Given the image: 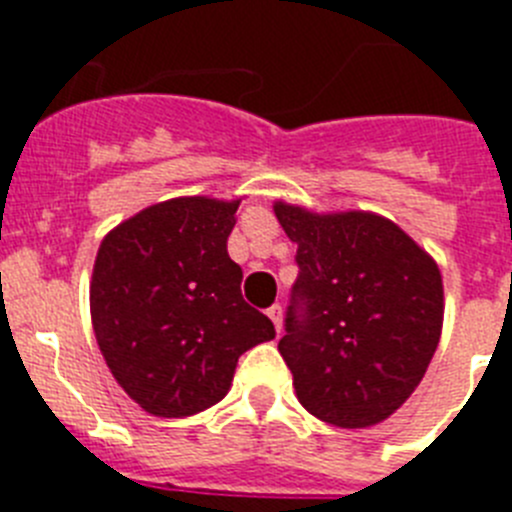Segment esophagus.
I'll return each instance as SVG.
<instances>
[{
	"label": "esophagus",
	"instance_id": "1",
	"mask_svg": "<svg viewBox=\"0 0 512 512\" xmlns=\"http://www.w3.org/2000/svg\"><path fill=\"white\" fill-rule=\"evenodd\" d=\"M266 315H269L271 323H274V328H277V333H279V330H282V307L271 305L269 310H266Z\"/></svg>",
	"mask_w": 512,
	"mask_h": 512
}]
</instances>
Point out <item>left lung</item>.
Wrapping results in <instances>:
<instances>
[{
	"label": "left lung",
	"instance_id": "obj_1",
	"mask_svg": "<svg viewBox=\"0 0 512 512\" xmlns=\"http://www.w3.org/2000/svg\"><path fill=\"white\" fill-rule=\"evenodd\" d=\"M297 243V282L279 354L297 400L338 428H369L415 392L436 354L443 282L436 261L374 212L318 215L274 202Z\"/></svg>",
	"mask_w": 512,
	"mask_h": 512
}]
</instances>
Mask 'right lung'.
I'll return each instance as SVG.
<instances>
[{"label":"right lung","instance_id":"add662e5","mask_svg":"<svg viewBox=\"0 0 512 512\" xmlns=\"http://www.w3.org/2000/svg\"><path fill=\"white\" fill-rule=\"evenodd\" d=\"M241 200L176 197L104 235L89 284L99 351L146 413L187 418L223 400L248 348L277 336L228 256Z\"/></svg>","mask_w":512,"mask_h":512}]
</instances>
